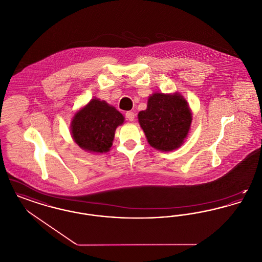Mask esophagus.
I'll return each instance as SVG.
<instances>
[{"mask_svg":"<svg viewBox=\"0 0 262 262\" xmlns=\"http://www.w3.org/2000/svg\"><path fill=\"white\" fill-rule=\"evenodd\" d=\"M125 118H126V120H128L129 122H133V121L135 120V118H136V114L134 112H132V111H128V112L125 113Z\"/></svg>","mask_w":262,"mask_h":262,"instance_id":"obj_1","label":"esophagus"}]
</instances>
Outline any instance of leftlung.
Masks as SVG:
<instances>
[{
  "label": "left lung",
  "instance_id": "8db88e82",
  "mask_svg": "<svg viewBox=\"0 0 262 262\" xmlns=\"http://www.w3.org/2000/svg\"><path fill=\"white\" fill-rule=\"evenodd\" d=\"M191 120L187 102L180 94L154 93L148 99L147 109L138 113L148 143L161 151H172L183 144Z\"/></svg>",
  "mask_w": 262,
  "mask_h": 262
}]
</instances>
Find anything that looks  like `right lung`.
Returning a JSON list of instances; mask_svg holds the SVG:
<instances>
[{"instance_id": "add662e5", "label": "right lung", "mask_w": 262, "mask_h": 262, "mask_svg": "<svg viewBox=\"0 0 262 262\" xmlns=\"http://www.w3.org/2000/svg\"><path fill=\"white\" fill-rule=\"evenodd\" d=\"M124 117L105 101L92 99L76 113L72 122V136L76 144L90 152H107L112 146L115 130Z\"/></svg>"}]
</instances>
